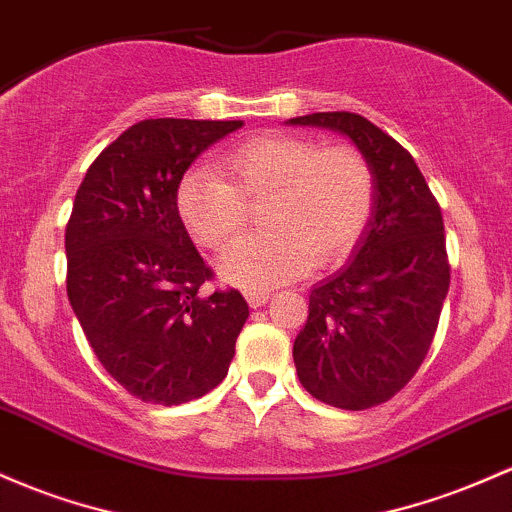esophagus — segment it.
<instances>
[{
    "mask_svg": "<svg viewBox=\"0 0 512 512\" xmlns=\"http://www.w3.org/2000/svg\"><path fill=\"white\" fill-rule=\"evenodd\" d=\"M245 299H247V303H250V308H260V306H265V303H267L269 291L250 289V291H245Z\"/></svg>",
    "mask_w": 512,
    "mask_h": 512,
    "instance_id": "1",
    "label": "esophagus"
}]
</instances>
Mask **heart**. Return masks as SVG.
<instances>
[{
  "label": "heart",
  "mask_w": 512,
  "mask_h": 512,
  "mask_svg": "<svg viewBox=\"0 0 512 512\" xmlns=\"http://www.w3.org/2000/svg\"><path fill=\"white\" fill-rule=\"evenodd\" d=\"M211 170L179 179L174 206L201 247L226 250L243 233L247 206H260V228L223 255L221 277L245 289H269L308 267L345 260L374 209L369 160L350 145L320 148L306 138L267 133L243 140Z\"/></svg>",
  "instance_id": "1"
}]
</instances>
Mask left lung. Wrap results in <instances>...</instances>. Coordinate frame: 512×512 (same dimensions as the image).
<instances>
[{
	"instance_id": "1",
	"label": "left lung",
	"mask_w": 512,
	"mask_h": 512,
	"mask_svg": "<svg viewBox=\"0 0 512 512\" xmlns=\"http://www.w3.org/2000/svg\"><path fill=\"white\" fill-rule=\"evenodd\" d=\"M289 123L342 133L374 172V209L352 260L313 286L294 340L303 389L364 411L413 379L435 338L449 289L442 211L413 155L364 116L323 111Z\"/></svg>"
}]
</instances>
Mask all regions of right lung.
I'll use <instances>...</instances> for the list:
<instances>
[{
  "instance_id": "add662e5",
  "label": "right lung",
  "mask_w": 512,
  "mask_h": 512,
  "mask_svg": "<svg viewBox=\"0 0 512 512\" xmlns=\"http://www.w3.org/2000/svg\"><path fill=\"white\" fill-rule=\"evenodd\" d=\"M243 121L145 119L89 165L65 228L67 299L104 369L179 406L226 379L250 308L213 277L174 206L179 179Z\"/></svg>"
}]
</instances>
